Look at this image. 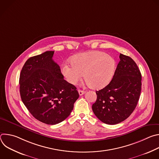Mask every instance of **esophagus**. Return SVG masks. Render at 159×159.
Returning <instances> with one entry per match:
<instances>
[{
    "label": "esophagus",
    "instance_id": "esophagus-1",
    "mask_svg": "<svg viewBox=\"0 0 159 159\" xmlns=\"http://www.w3.org/2000/svg\"><path fill=\"white\" fill-rule=\"evenodd\" d=\"M78 92H79V94L80 96H82L85 93L84 90H80V89L78 90Z\"/></svg>",
    "mask_w": 159,
    "mask_h": 159
}]
</instances>
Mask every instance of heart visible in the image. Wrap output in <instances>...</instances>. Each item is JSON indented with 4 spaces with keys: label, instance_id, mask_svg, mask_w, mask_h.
I'll list each match as a JSON object with an SVG mask.
<instances>
[{
    "label": "heart",
    "instance_id": "1",
    "mask_svg": "<svg viewBox=\"0 0 159 159\" xmlns=\"http://www.w3.org/2000/svg\"><path fill=\"white\" fill-rule=\"evenodd\" d=\"M71 65L65 63L61 72L66 80L76 84L82 77L93 89H99L106 86L112 80L116 69V61L104 52L93 51L72 57Z\"/></svg>",
    "mask_w": 159,
    "mask_h": 159
}]
</instances>
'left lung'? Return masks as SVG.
<instances>
[{
  "mask_svg": "<svg viewBox=\"0 0 159 159\" xmlns=\"http://www.w3.org/2000/svg\"><path fill=\"white\" fill-rule=\"evenodd\" d=\"M110 83L96 91L97 100L92 108L97 118L107 125H116L128 118L139 102L142 89V75L134 61L120 54Z\"/></svg>",
  "mask_w": 159,
  "mask_h": 159,
  "instance_id": "obj_1",
  "label": "left lung"
}]
</instances>
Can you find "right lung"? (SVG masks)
<instances>
[{
  "mask_svg": "<svg viewBox=\"0 0 159 159\" xmlns=\"http://www.w3.org/2000/svg\"><path fill=\"white\" fill-rule=\"evenodd\" d=\"M53 54L47 51L30 58L19 77L22 102L36 120L52 125L70 115L79 97L77 88L64 80Z\"/></svg>",
  "mask_w": 159,
  "mask_h": 159,
  "instance_id": "1",
  "label": "right lung"
}]
</instances>
